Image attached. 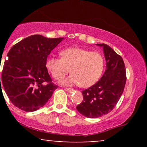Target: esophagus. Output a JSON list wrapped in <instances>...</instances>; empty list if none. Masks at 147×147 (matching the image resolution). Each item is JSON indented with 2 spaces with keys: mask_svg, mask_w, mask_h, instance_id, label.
I'll return each mask as SVG.
<instances>
[{
  "mask_svg": "<svg viewBox=\"0 0 147 147\" xmlns=\"http://www.w3.org/2000/svg\"><path fill=\"white\" fill-rule=\"evenodd\" d=\"M65 90H66L67 92H71V91L73 90V89H72V88H65Z\"/></svg>",
  "mask_w": 147,
  "mask_h": 147,
  "instance_id": "34e87169",
  "label": "esophagus"
}]
</instances>
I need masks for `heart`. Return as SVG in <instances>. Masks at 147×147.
<instances>
[{
	"label": "heart",
	"mask_w": 147,
	"mask_h": 147,
	"mask_svg": "<svg viewBox=\"0 0 147 147\" xmlns=\"http://www.w3.org/2000/svg\"><path fill=\"white\" fill-rule=\"evenodd\" d=\"M61 58L49 57L46 68L52 77L60 79L70 71L72 75L60 81L63 85L80 84L84 88L90 87L100 79L104 67L102 54L86 49L69 48L61 52Z\"/></svg>",
	"instance_id": "1"
}]
</instances>
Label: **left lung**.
I'll return each mask as SVG.
<instances>
[{"label":"left lung","instance_id":"obj_1","mask_svg":"<svg viewBox=\"0 0 147 147\" xmlns=\"http://www.w3.org/2000/svg\"><path fill=\"white\" fill-rule=\"evenodd\" d=\"M96 45L103 48L106 63L105 72L97 83L82 91L83 102L77 106L81 114L89 118L99 117L113 109L122 95L126 80L122 57L108 45Z\"/></svg>","mask_w":147,"mask_h":147}]
</instances>
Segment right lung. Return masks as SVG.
Masks as SVG:
<instances>
[{"mask_svg":"<svg viewBox=\"0 0 147 147\" xmlns=\"http://www.w3.org/2000/svg\"><path fill=\"white\" fill-rule=\"evenodd\" d=\"M63 39L32 35L10 49L0 86L15 106L32 112L44 106L52 97L58 86L52 83L46 68L47 58Z\"/></svg>","mask_w":147,"mask_h":147,"instance_id":"1","label":"right lung"}]
</instances>
